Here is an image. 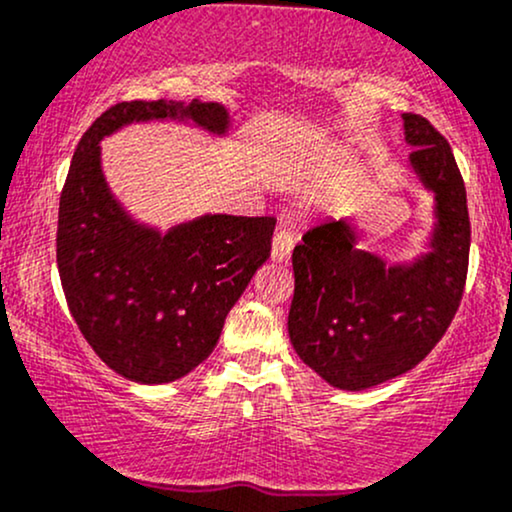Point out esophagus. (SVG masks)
Wrapping results in <instances>:
<instances>
[{
    "label": "esophagus",
    "instance_id": "34e87169",
    "mask_svg": "<svg viewBox=\"0 0 512 512\" xmlns=\"http://www.w3.org/2000/svg\"><path fill=\"white\" fill-rule=\"evenodd\" d=\"M292 246H295V232H292L290 225H280L273 237V249H271L273 261H287V258H290Z\"/></svg>",
    "mask_w": 512,
    "mask_h": 512
}]
</instances>
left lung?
<instances>
[{"label":"left lung","instance_id":"left-lung-1","mask_svg":"<svg viewBox=\"0 0 512 512\" xmlns=\"http://www.w3.org/2000/svg\"><path fill=\"white\" fill-rule=\"evenodd\" d=\"M411 164L438 200L435 251L384 268L355 249L348 222L309 227L292 251L287 331L297 355L333 387L370 389L416 367L438 346L462 302L469 268L467 188L450 145L428 118L404 113Z\"/></svg>","mask_w":512,"mask_h":512}]
</instances>
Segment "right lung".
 I'll return each mask as SVG.
<instances>
[{"label":"right lung","mask_w":512,"mask_h":512,"mask_svg":"<svg viewBox=\"0 0 512 512\" xmlns=\"http://www.w3.org/2000/svg\"><path fill=\"white\" fill-rule=\"evenodd\" d=\"M179 116L222 132L220 103L120 101L74 149L57 212V271L96 355L132 382H174L215 350L229 309L271 256L273 217L208 215L166 237L128 220L101 176L99 140L130 120Z\"/></svg>","instance_id":"right-lung-1"}]
</instances>
